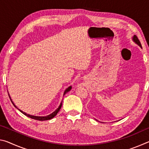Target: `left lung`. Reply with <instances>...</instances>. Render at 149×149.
Wrapping results in <instances>:
<instances>
[{
    "label": "left lung",
    "mask_w": 149,
    "mask_h": 149,
    "mask_svg": "<svg viewBox=\"0 0 149 149\" xmlns=\"http://www.w3.org/2000/svg\"><path fill=\"white\" fill-rule=\"evenodd\" d=\"M133 41H134L138 45H139L141 47H142V46H141V42L139 41V39L137 38V37L136 36V35H134V36H133Z\"/></svg>",
    "instance_id": "8db88e82"
}]
</instances>
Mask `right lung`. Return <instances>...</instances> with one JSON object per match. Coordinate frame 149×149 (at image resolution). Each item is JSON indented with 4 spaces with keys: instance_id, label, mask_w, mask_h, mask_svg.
<instances>
[{
    "instance_id": "obj_1",
    "label": "right lung",
    "mask_w": 149,
    "mask_h": 149,
    "mask_svg": "<svg viewBox=\"0 0 149 149\" xmlns=\"http://www.w3.org/2000/svg\"><path fill=\"white\" fill-rule=\"evenodd\" d=\"M71 89H72V87L70 86V87H69L68 88V89H65V91H64V95H65V94H66V93L70 91L71 90ZM9 97H10V96H9ZM10 100H11V99H10ZM11 101H12V100H11ZM12 104H13V105L14 106V107H16V108H17L16 107V106H15V104H14V102H12ZM62 102L61 103H60L59 107L57 109H56V110H55L54 112H52V114H50V115L47 116H31V115L27 114H26V113L22 112V111L20 110L19 109H18V110H19L22 113H23V114H24L25 116H26L29 117V118H32V119L37 120H39V121H44V120H49L52 119V118H53L55 116H56V115L57 114V113L59 111H60V108H61V107H62Z\"/></svg>"
}]
</instances>
